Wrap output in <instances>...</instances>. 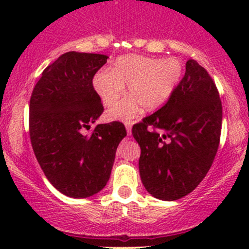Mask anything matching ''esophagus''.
Returning <instances> with one entry per match:
<instances>
[{
	"mask_svg": "<svg viewBox=\"0 0 249 249\" xmlns=\"http://www.w3.org/2000/svg\"><path fill=\"white\" fill-rule=\"evenodd\" d=\"M125 127H126V132H127V136L131 135V129H132V123L126 122L125 123Z\"/></svg>",
	"mask_w": 249,
	"mask_h": 249,
	"instance_id": "1",
	"label": "esophagus"
}]
</instances>
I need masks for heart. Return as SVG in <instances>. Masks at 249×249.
Here are the masks:
<instances>
[{
    "instance_id": "heart-1",
    "label": "heart",
    "mask_w": 249,
    "mask_h": 249,
    "mask_svg": "<svg viewBox=\"0 0 249 249\" xmlns=\"http://www.w3.org/2000/svg\"><path fill=\"white\" fill-rule=\"evenodd\" d=\"M182 76L178 60L152 59L125 55L115 60L110 70H102L92 78V88L102 104L110 107L122 97L127 84V95L107 112L108 120L125 122L136 118L143 106L155 110L166 104Z\"/></svg>"
}]
</instances>
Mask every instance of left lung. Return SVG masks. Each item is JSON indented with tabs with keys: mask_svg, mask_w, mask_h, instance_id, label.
Masks as SVG:
<instances>
[{
	"mask_svg": "<svg viewBox=\"0 0 249 249\" xmlns=\"http://www.w3.org/2000/svg\"><path fill=\"white\" fill-rule=\"evenodd\" d=\"M222 102L212 78L195 60L162 108L134 125L141 180L152 196L175 201L192 193L217 154Z\"/></svg>",
	"mask_w": 249,
	"mask_h": 249,
	"instance_id": "left-lung-1",
	"label": "left lung"
}]
</instances>
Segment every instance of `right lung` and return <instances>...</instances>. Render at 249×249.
<instances>
[{
    "instance_id": "add662e5",
    "label": "right lung",
    "mask_w": 249,
    "mask_h": 249,
    "mask_svg": "<svg viewBox=\"0 0 249 249\" xmlns=\"http://www.w3.org/2000/svg\"><path fill=\"white\" fill-rule=\"evenodd\" d=\"M107 55L69 52L42 73L30 100V137L53 187L74 199L97 194L109 179L118 144L126 136L119 122L97 124L104 112L92 88Z\"/></svg>"
}]
</instances>
